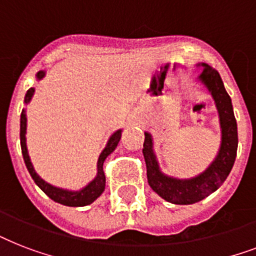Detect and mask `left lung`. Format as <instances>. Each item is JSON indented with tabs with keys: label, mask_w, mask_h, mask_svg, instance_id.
Listing matches in <instances>:
<instances>
[{
	"label": "left lung",
	"mask_w": 256,
	"mask_h": 256,
	"mask_svg": "<svg viewBox=\"0 0 256 256\" xmlns=\"http://www.w3.org/2000/svg\"><path fill=\"white\" fill-rule=\"evenodd\" d=\"M203 66L204 69L199 76V80L207 86L214 96L220 116V128H222L220 150L218 156L210 164V168L192 179L180 180V179L168 178L158 168L156 156L152 150V136L148 132H144L142 152L146 160L148 184L160 196L175 204H191L199 202L206 198L207 195L218 190L230 174L238 150V128H236V120H235L230 96L227 94L218 72L204 64Z\"/></svg>",
	"instance_id": "8db88e82"
}]
</instances>
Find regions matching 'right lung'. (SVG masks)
Here are the masks:
<instances>
[{
  "label": "right lung",
  "mask_w": 256,
  "mask_h": 256,
  "mask_svg": "<svg viewBox=\"0 0 256 256\" xmlns=\"http://www.w3.org/2000/svg\"><path fill=\"white\" fill-rule=\"evenodd\" d=\"M45 76V72H40L37 74L38 80H41L42 77ZM34 88H30L28 92H26L25 96V104H28L32 96H33ZM26 114L25 112H21V128H20V138H21V150L22 156H24V160H25V164L28 170H29L32 178L37 186L41 188L44 192H45L50 199H53L54 202L61 203V204H65V206L70 207H81V206H88L90 203H92L98 196H100L104 190V184H106V178H104V160L108 158V156L110 152H114V148H116V144L120 140V130L116 132L112 136V138L108 140L106 148L102 152H100V158H98V174H96V178L90 182L85 188H82L81 191H68L62 190V188H57V187L52 186L49 183H46L42 178L38 176V174L34 171L33 164L30 162L29 154H28V148H26Z\"/></svg>",
  "instance_id": "add662e5"
}]
</instances>
